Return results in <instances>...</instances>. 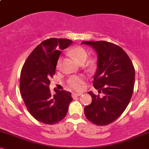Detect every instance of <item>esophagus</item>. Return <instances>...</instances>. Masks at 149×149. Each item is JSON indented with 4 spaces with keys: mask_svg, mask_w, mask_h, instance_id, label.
<instances>
[{
    "mask_svg": "<svg viewBox=\"0 0 149 149\" xmlns=\"http://www.w3.org/2000/svg\"><path fill=\"white\" fill-rule=\"evenodd\" d=\"M82 95V93H72V97L73 98H75V97H78V96H80V95Z\"/></svg>",
    "mask_w": 149,
    "mask_h": 149,
    "instance_id": "obj_1",
    "label": "esophagus"
}]
</instances>
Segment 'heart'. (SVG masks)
Wrapping results in <instances>:
<instances>
[{
    "instance_id": "1",
    "label": "heart",
    "mask_w": 149,
    "mask_h": 149,
    "mask_svg": "<svg viewBox=\"0 0 149 149\" xmlns=\"http://www.w3.org/2000/svg\"><path fill=\"white\" fill-rule=\"evenodd\" d=\"M69 54L79 64H83L87 60L88 53L82 47H74L68 51ZM62 58H59L56 63V68L60 69L62 64ZM92 66V64H89ZM68 86L75 90H81L83 88L85 84V79L81 76H72L67 81Z\"/></svg>"
}]
</instances>
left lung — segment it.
<instances>
[{
  "label": "left lung",
  "instance_id": "8db88e82",
  "mask_svg": "<svg viewBox=\"0 0 149 149\" xmlns=\"http://www.w3.org/2000/svg\"><path fill=\"white\" fill-rule=\"evenodd\" d=\"M96 51L97 68L93 87L104 96L91 91L92 102L84 109L85 117L97 125H107L119 117L133 94L135 70L127 54L117 45L104 41H84Z\"/></svg>",
  "mask_w": 149,
  "mask_h": 149
}]
</instances>
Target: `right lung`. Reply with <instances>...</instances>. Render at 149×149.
Listing matches in <instances>:
<instances>
[{
	"label": "right lung",
	"mask_w": 149,
	"mask_h": 149,
	"mask_svg": "<svg viewBox=\"0 0 149 149\" xmlns=\"http://www.w3.org/2000/svg\"><path fill=\"white\" fill-rule=\"evenodd\" d=\"M64 38H49L38 45L24 62L20 74V93L28 111L40 123L53 125L66 117L72 100L70 92L49 85L55 74L61 51L72 43Z\"/></svg>",
	"instance_id": "1"
}]
</instances>
